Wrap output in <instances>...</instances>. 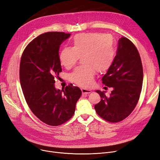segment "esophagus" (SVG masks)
I'll use <instances>...</instances> for the list:
<instances>
[{
	"label": "esophagus",
	"instance_id": "34e87169",
	"mask_svg": "<svg viewBox=\"0 0 160 160\" xmlns=\"http://www.w3.org/2000/svg\"><path fill=\"white\" fill-rule=\"evenodd\" d=\"M81 90H82V93H84V94H88V93H90L92 92V91L90 90H88V89H86V88H82Z\"/></svg>",
	"mask_w": 160,
	"mask_h": 160
}]
</instances>
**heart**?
I'll use <instances>...</instances> for the list:
<instances>
[{"instance_id":"heart-1","label":"heart","mask_w":160,"mask_h":160,"mask_svg":"<svg viewBox=\"0 0 160 160\" xmlns=\"http://www.w3.org/2000/svg\"><path fill=\"white\" fill-rule=\"evenodd\" d=\"M72 48L65 47L59 54L62 66L72 68L80 57L83 66L77 67L70 74V80L81 87L93 83L96 71L106 72L113 64L116 55V43L113 36L98 32L76 35L71 42Z\"/></svg>"}]
</instances>
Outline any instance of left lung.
Here are the masks:
<instances>
[{"label":"left lung","mask_w":160,"mask_h":160,"mask_svg":"<svg viewBox=\"0 0 160 160\" xmlns=\"http://www.w3.org/2000/svg\"><path fill=\"white\" fill-rule=\"evenodd\" d=\"M102 83L113 88L109 97L96 90L101 101L95 105L99 116L111 122L122 121L137 105L142 87L143 68L139 52L127 38L118 41L114 62L102 78Z\"/></svg>","instance_id":"left-lung-1"}]
</instances>
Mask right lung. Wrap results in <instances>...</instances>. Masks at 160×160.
Masks as SVG:
<instances>
[{
    "instance_id": "add662e5",
    "label": "right lung",
    "mask_w": 160,
    "mask_h": 160,
    "mask_svg": "<svg viewBox=\"0 0 160 160\" xmlns=\"http://www.w3.org/2000/svg\"><path fill=\"white\" fill-rule=\"evenodd\" d=\"M70 36L64 32L39 35L23 51L20 65V80L23 96L33 113L50 126L67 122L74 113L82 95L78 87L57 90L55 78L62 71L58 51Z\"/></svg>"
}]
</instances>
